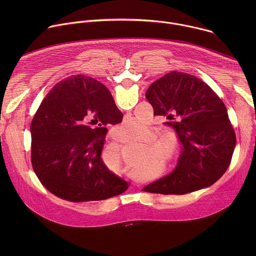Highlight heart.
<instances>
[{"label": "heart", "mask_w": 256, "mask_h": 256, "mask_svg": "<svg viewBox=\"0 0 256 256\" xmlns=\"http://www.w3.org/2000/svg\"><path fill=\"white\" fill-rule=\"evenodd\" d=\"M116 134L118 138L122 142H134V140H144L148 138L151 134V128L149 124L136 118L128 120L124 122L116 128ZM170 142L167 138H162L158 140L150 142L149 147L144 149V160L149 159L153 156H160L161 154H165L167 149L169 148ZM104 163L108 169L114 174H118L122 170V158L120 152L118 149H112L106 151L104 154ZM142 167L138 166L132 169V173L136 175H140L142 172Z\"/></svg>", "instance_id": "1"}]
</instances>
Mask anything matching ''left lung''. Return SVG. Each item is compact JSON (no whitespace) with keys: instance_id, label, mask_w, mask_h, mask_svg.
I'll return each mask as SVG.
<instances>
[{"instance_id":"8db88e82","label":"left lung","mask_w":256,"mask_h":256,"mask_svg":"<svg viewBox=\"0 0 256 256\" xmlns=\"http://www.w3.org/2000/svg\"><path fill=\"white\" fill-rule=\"evenodd\" d=\"M154 116L166 118L182 144L176 168L142 190L186 194L220 179L236 144L227 108L212 88L194 75L173 70L146 92Z\"/></svg>"}]
</instances>
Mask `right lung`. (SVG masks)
<instances>
[{
	"label": "right lung",
	"mask_w": 256,
	"mask_h": 256,
	"mask_svg": "<svg viewBox=\"0 0 256 256\" xmlns=\"http://www.w3.org/2000/svg\"><path fill=\"white\" fill-rule=\"evenodd\" d=\"M109 90L78 75L58 83L33 116L31 162L42 184L66 200H102L124 192L128 184L101 159L107 124L122 120Z\"/></svg>",
	"instance_id": "right-lung-1"
}]
</instances>
